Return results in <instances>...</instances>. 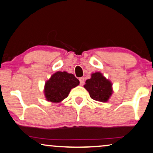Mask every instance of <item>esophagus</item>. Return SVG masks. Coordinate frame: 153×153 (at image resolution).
I'll list each match as a JSON object with an SVG mask.
<instances>
[{
    "mask_svg": "<svg viewBox=\"0 0 153 153\" xmlns=\"http://www.w3.org/2000/svg\"><path fill=\"white\" fill-rule=\"evenodd\" d=\"M79 81H80V85H83L85 83V78H79Z\"/></svg>",
    "mask_w": 153,
    "mask_h": 153,
    "instance_id": "34e87169",
    "label": "esophagus"
}]
</instances>
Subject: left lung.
<instances>
[{
  "instance_id": "left-lung-1",
  "label": "left lung",
  "mask_w": 153,
  "mask_h": 153,
  "mask_svg": "<svg viewBox=\"0 0 153 153\" xmlns=\"http://www.w3.org/2000/svg\"><path fill=\"white\" fill-rule=\"evenodd\" d=\"M84 87L89 91L91 99L95 101L105 102L112 94V84L101 73L91 75V78L86 80Z\"/></svg>"
}]
</instances>
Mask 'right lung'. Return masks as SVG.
Masks as SVG:
<instances>
[{"instance_id":"obj_1","label":"right lung","mask_w":153,"mask_h":153,"mask_svg":"<svg viewBox=\"0 0 153 153\" xmlns=\"http://www.w3.org/2000/svg\"><path fill=\"white\" fill-rule=\"evenodd\" d=\"M74 75L58 71L51 76L45 85V95L49 101L58 103L68 97L71 89L79 85Z\"/></svg>"}]
</instances>
